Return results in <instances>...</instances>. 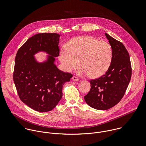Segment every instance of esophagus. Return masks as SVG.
<instances>
[{
    "mask_svg": "<svg viewBox=\"0 0 146 146\" xmlns=\"http://www.w3.org/2000/svg\"><path fill=\"white\" fill-rule=\"evenodd\" d=\"M72 80L73 81H79V78H78L76 76H73L72 77Z\"/></svg>",
    "mask_w": 146,
    "mask_h": 146,
    "instance_id": "obj_1",
    "label": "esophagus"
}]
</instances>
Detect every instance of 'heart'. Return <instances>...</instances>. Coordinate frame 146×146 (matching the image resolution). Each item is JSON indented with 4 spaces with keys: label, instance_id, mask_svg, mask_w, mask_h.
Listing matches in <instances>:
<instances>
[{
    "label": "heart",
    "instance_id": "obj_1",
    "mask_svg": "<svg viewBox=\"0 0 146 146\" xmlns=\"http://www.w3.org/2000/svg\"><path fill=\"white\" fill-rule=\"evenodd\" d=\"M66 47L60 50L59 59L67 72L74 69L78 62V74L95 78L106 73L110 66L113 49L106 41L90 36H78L69 40Z\"/></svg>",
    "mask_w": 146,
    "mask_h": 146
}]
</instances>
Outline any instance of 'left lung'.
Segmentation results:
<instances>
[{
    "label": "left lung",
    "mask_w": 146,
    "mask_h": 146,
    "mask_svg": "<svg viewBox=\"0 0 146 146\" xmlns=\"http://www.w3.org/2000/svg\"><path fill=\"white\" fill-rule=\"evenodd\" d=\"M105 35L113 49L110 66L105 74L90 81L91 89L84 96L90 107L100 110L113 108L121 100L132 75L130 57L126 48L107 33Z\"/></svg>",
    "instance_id": "left-lung-1"
}]
</instances>
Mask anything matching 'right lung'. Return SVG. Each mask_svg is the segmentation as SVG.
<instances>
[{"mask_svg": "<svg viewBox=\"0 0 146 146\" xmlns=\"http://www.w3.org/2000/svg\"><path fill=\"white\" fill-rule=\"evenodd\" d=\"M57 33H38L29 38L18 50L15 59L13 80L18 96L31 109L40 112L52 110L62 97L65 82L73 75L58 69L54 62L59 55ZM39 52L49 54L39 62L34 55Z\"/></svg>", "mask_w": 146, "mask_h": 146, "instance_id": "1", "label": "right lung"}]
</instances>
